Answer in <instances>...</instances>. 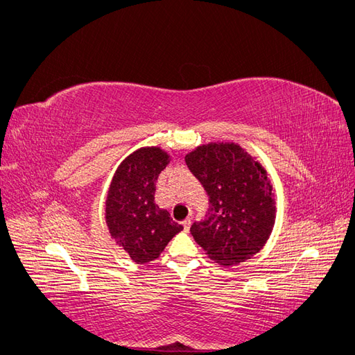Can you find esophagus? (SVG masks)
<instances>
[{
  "label": "esophagus",
  "mask_w": 355,
  "mask_h": 355,
  "mask_svg": "<svg viewBox=\"0 0 355 355\" xmlns=\"http://www.w3.org/2000/svg\"><path fill=\"white\" fill-rule=\"evenodd\" d=\"M191 223H192L191 218H188V219H185L184 222H182V225H184V228H185V231H188V230L191 228Z\"/></svg>",
  "instance_id": "esophagus-1"
}]
</instances>
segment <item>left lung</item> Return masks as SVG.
Instances as JSON below:
<instances>
[{"label": "left lung", "mask_w": 355, "mask_h": 355, "mask_svg": "<svg viewBox=\"0 0 355 355\" xmlns=\"http://www.w3.org/2000/svg\"><path fill=\"white\" fill-rule=\"evenodd\" d=\"M209 196L206 219L191 234L210 259L232 266L250 259L270 239L275 222L271 182L257 161L235 144H209L185 157Z\"/></svg>", "instance_id": "1"}]
</instances>
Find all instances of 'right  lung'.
Listing matches in <instances>:
<instances>
[{
    "mask_svg": "<svg viewBox=\"0 0 355 355\" xmlns=\"http://www.w3.org/2000/svg\"><path fill=\"white\" fill-rule=\"evenodd\" d=\"M168 164L157 146L141 148L116 168L106 198V225L112 239L136 263H148L184 230L154 202L155 182Z\"/></svg>",
    "mask_w": 355,
    "mask_h": 355,
    "instance_id": "obj_1",
    "label": "right lung"
}]
</instances>
